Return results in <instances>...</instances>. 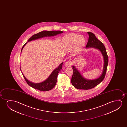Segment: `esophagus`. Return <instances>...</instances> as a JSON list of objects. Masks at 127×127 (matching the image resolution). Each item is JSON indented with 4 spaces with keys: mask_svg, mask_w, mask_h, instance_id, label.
I'll return each mask as SVG.
<instances>
[{
    "mask_svg": "<svg viewBox=\"0 0 127 127\" xmlns=\"http://www.w3.org/2000/svg\"><path fill=\"white\" fill-rule=\"evenodd\" d=\"M72 64V63L70 60L67 61V62H66L64 63V65H65L66 67H67V68L71 67Z\"/></svg>",
    "mask_w": 127,
    "mask_h": 127,
    "instance_id": "34e87169",
    "label": "esophagus"
}]
</instances>
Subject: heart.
Wrapping results in <instances>:
<instances>
[{
    "instance_id": "b5f03b06",
    "label": "heart",
    "mask_w": 127,
    "mask_h": 127,
    "mask_svg": "<svg viewBox=\"0 0 127 127\" xmlns=\"http://www.w3.org/2000/svg\"><path fill=\"white\" fill-rule=\"evenodd\" d=\"M65 45L67 47H71L74 45L75 50H78L82 48L85 42V38L82 35L69 34L65 35L63 38Z\"/></svg>"
}]
</instances>
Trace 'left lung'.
Masks as SVG:
<instances>
[{"mask_svg":"<svg viewBox=\"0 0 127 127\" xmlns=\"http://www.w3.org/2000/svg\"><path fill=\"white\" fill-rule=\"evenodd\" d=\"M87 33L89 35V37L86 49L94 48L100 51L104 59L103 69L100 76L95 79L90 80L83 77L75 66H72L73 74L71 78V83L75 88L78 89H89L93 88L100 83L105 77L108 63V55L105 47L103 44L96 37L93 33L90 32H88Z\"/></svg>","mask_w":127,"mask_h":127,"instance_id":"8db88e82","label":"left lung"}]
</instances>
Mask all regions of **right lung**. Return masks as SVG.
<instances>
[{
	"label": "right lung",
	"mask_w": 127,
	"mask_h": 127,
	"mask_svg": "<svg viewBox=\"0 0 127 127\" xmlns=\"http://www.w3.org/2000/svg\"><path fill=\"white\" fill-rule=\"evenodd\" d=\"M63 32L59 31V30H57V31L44 30L39 33L33 35L31 38H30L29 39L27 42H26L23 46L22 48V50H21V54L23 48L25 45H26V44L28 43V42L31 41L32 40H36L37 39L42 38L44 37L54 36H56V35L59 34H61ZM63 63V62H62L60 64L59 66L57 68H56L55 69H54L50 75L49 76V77L46 80L42 82L38 83H34V82L29 81L25 77L24 75L23 74V72L21 71L20 66V70L22 72V73L23 74V76L25 80H26L27 83L30 86L36 89L41 91H47L51 90L56 85V82H57V80L58 74L62 68Z\"/></svg>",
	"instance_id": "obj_1"
}]
</instances>
